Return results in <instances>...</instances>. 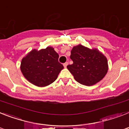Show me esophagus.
I'll return each mask as SVG.
<instances>
[{"label":"esophagus","instance_id":"obj_1","mask_svg":"<svg viewBox=\"0 0 129 129\" xmlns=\"http://www.w3.org/2000/svg\"><path fill=\"white\" fill-rule=\"evenodd\" d=\"M68 65V62H66L63 63V66H64V68H66Z\"/></svg>","mask_w":129,"mask_h":129}]
</instances>
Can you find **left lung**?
<instances>
[{
  "label": "left lung",
  "mask_w": 129,
  "mask_h": 129,
  "mask_svg": "<svg viewBox=\"0 0 129 129\" xmlns=\"http://www.w3.org/2000/svg\"><path fill=\"white\" fill-rule=\"evenodd\" d=\"M72 65L67 68L78 83L87 86L97 83L105 77L108 70L107 59L99 50L78 45L71 51Z\"/></svg>",
  "instance_id": "obj_1"
}]
</instances>
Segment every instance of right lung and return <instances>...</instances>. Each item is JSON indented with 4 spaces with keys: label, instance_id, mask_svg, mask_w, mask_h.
<instances>
[{
    "label": "right lung",
    "instance_id": "1",
    "mask_svg": "<svg viewBox=\"0 0 129 129\" xmlns=\"http://www.w3.org/2000/svg\"><path fill=\"white\" fill-rule=\"evenodd\" d=\"M58 58L59 55L52 47L39 51L32 50L22 60L21 72L32 84L38 87L47 86L57 79L63 68Z\"/></svg>",
    "mask_w": 129,
    "mask_h": 129
}]
</instances>
